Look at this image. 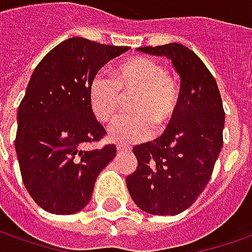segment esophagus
<instances>
[{"label": "esophagus", "instance_id": "obj_1", "mask_svg": "<svg viewBox=\"0 0 252 252\" xmlns=\"http://www.w3.org/2000/svg\"><path fill=\"white\" fill-rule=\"evenodd\" d=\"M129 147H126V145H121V144H116V151L119 152V154H122V152H127L129 151Z\"/></svg>", "mask_w": 252, "mask_h": 252}]
</instances>
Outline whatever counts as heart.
Masks as SVG:
<instances>
[{
    "label": "heart",
    "mask_w": 252,
    "mask_h": 252,
    "mask_svg": "<svg viewBox=\"0 0 252 252\" xmlns=\"http://www.w3.org/2000/svg\"><path fill=\"white\" fill-rule=\"evenodd\" d=\"M134 96L131 111L134 116L116 122L109 136L119 143H133L148 138L154 126L164 131L174 122L180 104L181 89L176 78L164 71L160 64L145 56L123 60L114 70V79L103 74L89 83V104L98 121H115L123 100Z\"/></svg>",
    "instance_id": "heart-1"
}]
</instances>
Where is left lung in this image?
Listing matches in <instances>:
<instances>
[{"label":"left lung","instance_id":"obj_1","mask_svg":"<svg viewBox=\"0 0 252 252\" xmlns=\"http://www.w3.org/2000/svg\"><path fill=\"white\" fill-rule=\"evenodd\" d=\"M138 50L171 60L181 78V104L162 136L133 148L138 164L126 177V185L143 211L177 216L206 188L221 152L225 126L221 93L199 56L181 43Z\"/></svg>","mask_w":252,"mask_h":252}]
</instances>
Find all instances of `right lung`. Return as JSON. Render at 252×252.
<instances>
[{"label":"right lung","instance_id":"right-lung-1","mask_svg":"<svg viewBox=\"0 0 252 252\" xmlns=\"http://www.w3.org/2000/svg\"><path fill=\"white\" fill-rule=\"evenodd\" d=\"M129 46L72 36L39 62L17 109L15 149L24 187L52 214H74L89 203L101 170L116 155L114 144L85 151L105 136L89 104V83Z\"/></svg>","mask_w":252,"mask_h":252}]
</instances>
